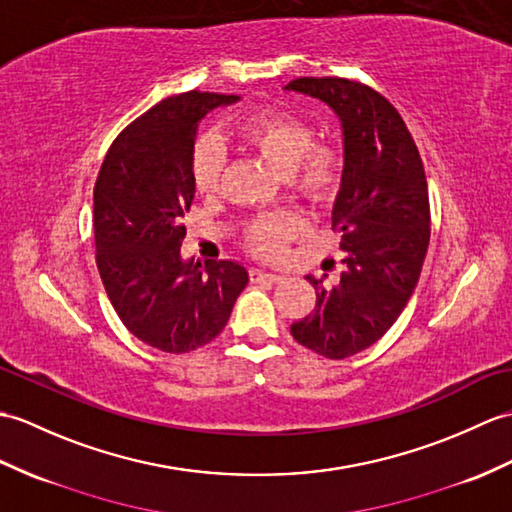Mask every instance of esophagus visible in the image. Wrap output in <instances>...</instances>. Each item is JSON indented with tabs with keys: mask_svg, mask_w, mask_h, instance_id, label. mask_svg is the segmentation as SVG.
<instances>
[{
	"mask_svg": "<svg viewBox=\"0 0 512 512\" xmlns=\"http://www.w3.org/2000/svg\"><path fill=\"white\" fill-rule=\"evenodd\" d=\"M251 279H253V281L277 283V281H281L283 277L277 275V272H268V270H264V268H253V270H251Z\"/></svg>",
	"mask_w": 512,
	"mask_h": 512,
	"instance_id": "esophagus-1",
	"label": "esophagus"
}]
</instances>
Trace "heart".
<instances>
[{"mask_svg": "<svg viewBox=\"0 0 512 512\" xmlns=\"http://www.w3.org/2000/svg\"><path fill=\"white\" fill-rule=\"evenodd\" d=\"M235 139L259 154L272 170L285 176L292 192L310 202H327L336 196L342 178V157L329 144H314L310 124L288 113H261L240 124ZM194 183L200 194H216L224 174V148L213 135L196 141L192 159ZM294 222L272 216L248 229V246L259 255H277Z\"/></svg>", "mask_w": 512, "mask_h": 512, "instance_id": "heart-1", "label": "heart"}]
</instances>
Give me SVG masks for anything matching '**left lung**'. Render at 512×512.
Here are the masks:
<instances>
[{
  "label": "left lung",
  "mask_w": 512,
  "mask_h": 512,
  "mask_svg": "<svg viewBox=\"0 0 512 512\" xmlns=\"http://www.w3.org/2000/svg\"><path fill=\"white\" fill-rule=\"evenodd\" d=\"M285 91L325 102L342 128V178L331 209L340 233L336 285L316 288L310 316L290 327L294 340L329 360L371 347L417 288L430 244V200L417 144L384 95L347 78H296Z\"/></svg>",
  "instance_id": "8db88e82"
}]
</instances>
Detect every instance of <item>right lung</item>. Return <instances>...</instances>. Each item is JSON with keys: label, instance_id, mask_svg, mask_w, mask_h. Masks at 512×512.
Listing matches in <instances>:
<instances>
[{"label": "right lung", "instance_id": "add662e5", "mask_svg": "<svg viewBox=\"0 0 512 512\" xmlns=\"http://www.w3.org/2000/svg\"><path fill=\"white\" fill-rule=\"evenodd\" d=\"M240 95L187 91L152 106L113 141L93 189L98 270L126 329L165 353H189L227 325L248 270L183 259L198 124Z\"/></svg>", "mask_w": 512, "mask_h": 512}]
</instances>
